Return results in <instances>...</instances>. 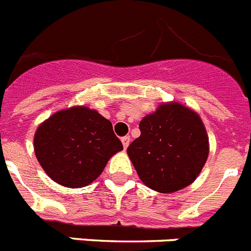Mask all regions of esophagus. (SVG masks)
<instances>
[{
  "instance_id": "obj_1",
  "label": "esophagus",
  "mask_w": 251,
  "mask_h": 251,
  "mask_svg": "<svg viewBox=\"0 0 251 251\" xmlns=\"http://www.w3.org/2000/svg\"><path fill=\"white\" fill-rule=\"evenodd\" d=\"M121 142H123L124 149H127L128 144H130V136H124V137H121Z\"/></svg>"
}]
</instances>
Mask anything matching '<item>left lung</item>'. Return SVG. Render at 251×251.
<instances>
[{
  "label": "left lung",
  "instance_id": "left-lung-1",
  "mask_svg": "<svg viewBox=\"0 0 251 251\" xmlns=\"http://www.w3.org/2000/svg\"><path fill=\"white\" fill-rule=\"evenodd\" d=\"M141 135L127 148L141 181L159 193L190 185L209 155V139L196 112L180 103H165L139 125Z\"/></svg>",
  "mask_w": 251,
  "mask_h": 251
}]
</instances>
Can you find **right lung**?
Returning <instances> with one entry per match:
<instances>
[{
	"label": "right lung",
	"mask_w": 251,
	"mask_h": 251,
	"mask_svg": "<svg viewBox=\"0 0 251 251\" xmlns=\"http://www.w3.org/2000/svg\"><path fill=\"white\" fill-rule=\"evenodd\" d=\"M33 144L47 175L67 187L89 185L110 157L124 149L112 124L98 111L81 106L47 119L36 131Z\"/></svg>",
	"instance_id": "add662e5"
}]
</instances>
